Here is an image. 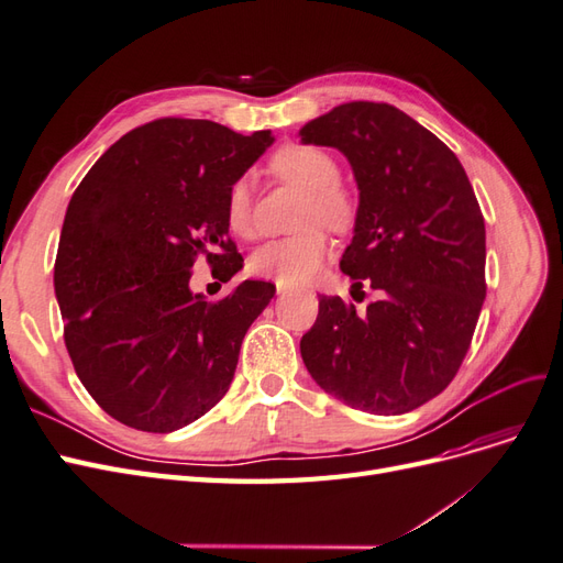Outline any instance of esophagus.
Segmentation results:
<instances>
[{
  "instance_id": "34e87169",
  "label": "esophagus",
  "mask_w": 563,
  "mask_h": 563,
  "mask_svg": "<svg viewBox=\"0 0 563 563\" xmlns=\"http://www.w3.org/2000/svg\"><path fill=\"white\" fill-rule=\"evenodd\" d=\"M288 294H291V288H288V286H282V284H277V296H288Z\"/></svg>"
}]
</instances>
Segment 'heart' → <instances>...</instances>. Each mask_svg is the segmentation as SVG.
Masks as SVG:
<instances>
[{
  "label": "heart",
  "instance_id": "b5f03b06",
  "mask_svg": "<svg viewBox=\"0 0 563 563\" xmlns=\"http://www.w3.org/2000/svg\"><path fill=\"white\" fill-rule=\"evenodd\" d=\"M272 172L308 192L300 225L321 223L331 230H345L352 223V199L338 185L340 168L327 150L314 145H284L272 157ZM225 225L242 240H251L255 232L253 187L249 178L234 180L228 190ZM329 253V236L319 228H308L298 234L282 236V240H269L255 249L249 258V269L261 279L298 286L314 279Z\"/></svg>",
  "mask_w": 563,
  "mask_h": 563
}]
</instances>
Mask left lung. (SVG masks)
Listing matches in <instances>:
<instances>
[{
    "mask_svg": "<svg viewBox=\"0 0 563 563\" xmlns=\"http://www.w3.org/2000/svg\"><path fill=\"white\" fill-rule=\"evenodd\" d=\"M305 145L347 157L360 190L340 269L378 300L356 312L319 298L300 354L314 383L368 413H406L444 391L486 298V228L463 164L387 103L338 106L300 129Z\"/></svg>",
    "mask_w": 563,
    "mask_h": 563,
    "instance_id": "1",
    "label": "left lung"
}]
</instances>
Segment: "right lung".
<instances>
[{
  "instance_id": "1",
  "label": "right lung",
  "mask_w": 563,
  "mask_h": 563,
  "mask_svg": "<svg viewBox=\"0 0 563 563\" xmlns=\"http://www.w3.org/2000/svg\"><path fill=\"white\" fill-rule=\"evenodd\" d=\"M209 119L166 117L122 135L67 203L54 267L65 347L96 404L143 432H174L225 397L242 340L275 284L209 302L199 255L230 279L242 255L225 197L272 145Z\"/></svg>"
}]
</instances>
